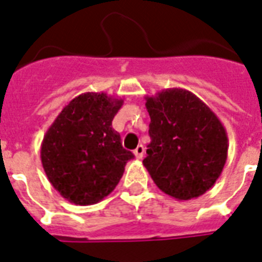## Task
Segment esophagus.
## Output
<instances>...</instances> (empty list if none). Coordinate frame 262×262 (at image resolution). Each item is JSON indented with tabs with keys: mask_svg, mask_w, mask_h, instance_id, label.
Wrapping results in <instances>:
<instances>
[{
	"mask_svg": "<svg viewBox=\"0 0 262 262\" xmlns=\"http://www.w3.org/2000/svg\"><path fill=\"white\" fill-rule=\"evenodd\" d=\"M134 154H135V157H137L138 160H141L142 157L144 156V147L142 146V144H139L135 150H134Z\"/></svg>",
	"mask_w": 262,
	"mask_h": 262,
	"instance_id": "34e87169",
	"label": "esophagus"
}]
</instances>
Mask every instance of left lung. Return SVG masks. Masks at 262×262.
Listing matches in <instances>:
<instances>
[{"label": "left lung", "instance_id": "obj_1", "mask_svg": "<svg viewBox=\"0 0 262 262\" xmlns=\"http://www.w3.org/2000/svg\"><path fill=\"white\" fill-rule=\"evenodd\" d=\"M150 115L144 167L164 193L177 200L202 196L219 179L227 160V133L192 92L171 88L146 96Z\"/></svg>", "mask_w": 262, "mask_h": 262}]
</instances>
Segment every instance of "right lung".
<instances>
[{
	"instance_id": "obj_1",
	"label": "right lung",
	"mask_w": 262,
	"mask_h": 262,
	"mask_svg": "<svg viewBox=\"0 0 262 262\" xmlns=\"http://www.w3.org/2000/svg\"><path fill=\"white\" fill-rule=\"evenodd\" d=\"M121 98L88 92L64 106L40 147L48 181L62 198L77 206L101 202L120 181L134 154L121 146L112 120Z\"/></svg>"
}]
</instances>
